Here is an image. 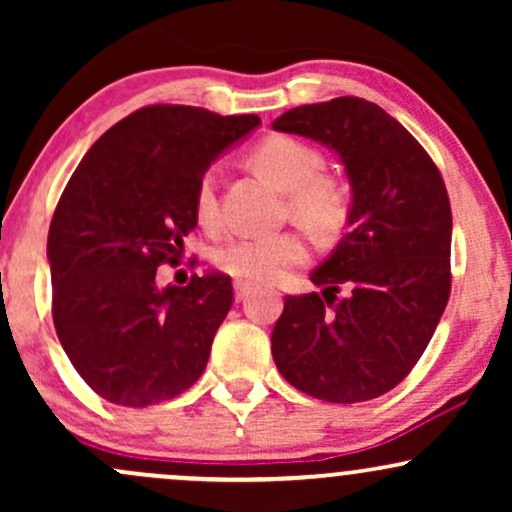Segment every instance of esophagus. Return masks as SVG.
I'll return each instance as SVG.
<instances>
[{
  "label": "esophagus",
  "instance_id": "esophagus-1",
  "mask_svg": "<svg viewBox=\"0 0 512 512\" xmlns=\"http://www.w3.org/2000/svg\"><path fill=\"white\" fill-rule=\"evenodd\" d=\"M252 291V286L248 284V281H236V298L238 301H243L245 296Z\"/></svg>",
  "mask_w": 512,
  "mask_h": 512
}]
</instances>
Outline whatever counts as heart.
<instances>
[{
  "label": "heart",
  "instance_id": "b5f03b06",
  "mask_svg": "<svg viewBox=\"0 0 512 512\" xmlns=\"http://www.w3.org/2000/svg\"><path fill=\"white\" fill-rule=\"evenodd\" d=\"M252 166L276 190L289 195V211L305 226L315 231L339 226L346 209L344 195L330 180L320 178L325 161L315 146L276 134L252 151ZM216 214V182L214 175L207 173L195 192V216L202 226H211ZM305 255L308 248L298 233L236 236L214 250V264L238 281H272L293 264H301Z\"/></svg>",
  "mask_w": 512,
  "mask_h": 512
}]
</instances>
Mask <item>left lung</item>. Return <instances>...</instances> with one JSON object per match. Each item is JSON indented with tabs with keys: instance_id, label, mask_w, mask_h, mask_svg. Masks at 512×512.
I'll use <instances>...</instances> for the list:
<instances>
[{
	"instance_id": "obj_1",
	"label": "left lung",
	"mask_w": 512,
	"mask_h": 512,
	"mask_svg": "<svg viewBox=\"0 0 512 512\" xmlns=\"http://www.w3.org/2000/svg\"><path fill=\"white\" fill-rule=\"evenodd\" d=\"M272 127L334 151L351 187L344 238L310 272L322 293L286 296L272 332L274 363L310 397L375 399L407 378L448 305L445 182L424 146L363 98L301 105Z\"/></svg>"
}]
</instances>
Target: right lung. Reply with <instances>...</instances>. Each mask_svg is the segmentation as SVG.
<instances>
[{
  "instance_id": "right-lung-1",
  "label": "right lung",
  "mask_w": 512,
  "mask_h": 512,
  "mask_svg": "<svg viewBox=\"0 0 512 512\" xmlns=\"http://www.w3.org/2000/svg\"><path fill=\"white\" fill-rule=\"evenodd\" d=\"M257 115L149 105L86 151L48 233L52 320L64 354L93 392L149 407L192 387L231 310V276L207 272L158 286L197 226L195 192Z\"/></svg>"
}]
</instances>
